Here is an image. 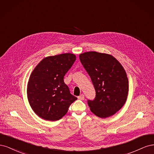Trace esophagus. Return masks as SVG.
<instances>
[{
    "mask_svg": "<svg viewBox=\"0 0 154 154\" xmlns=\"http://www.w3.org/2000/svg\"><path fill=\"white\" fill-rule=\"evenodd\" d=\"M78 98L79 99V100H84V94H81V95H80L78 97Z\"/></svg>",
    "mask_w": 154,
    "mask_h": 154,
    "instance_id": "34e87169",
    "label": "esophagus"
}]
</instances>
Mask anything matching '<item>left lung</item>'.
Returning a JSON list of instances; mask_svg holds the SVG:
<instances>
[{
  "label": "left lung",
  "instance_id": "obj_1",
  "mask_svg": "<svg viewBox=\"0 0 154 154\" xmlns=\"http://www.w3.org/2000/svg\"><path fill=\"white\" fill-rule=\"evenodd\" d=\"M79 58L96 91L95 98L88 100V105L98 117H110L122 109L127 98L128 80L125 69L108 54L91 51Z\"/></svg>",
  "mask_w": 154,
  "mask_h": 154
}]
</instances>
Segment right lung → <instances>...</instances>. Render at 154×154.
<instances>
[{
    "instance_id": "right-lung-1",
    "label": "right lung",
    "mask_w": 154,
    "mask_h": 154,
    "mask_svg": "<svg viewBox=\"0 0 154 154\" xmlns=\"http://www.w3.org/2000/svg\"><path fill=\"white\" fill-rule=\"evenodd\" d=\"M75 60L76 56L71 53L48 57L32 72L27 84V98L32 109L41 118L52 122L61 119L77 100L63 81Z\"/></svg>"
}]
</instances>
